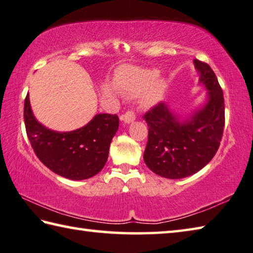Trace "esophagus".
Listing matches in <instances>:
<instances>
[{
  "label": "esophagus",
  "instance_id": "obj_1",
  "mask_svg": "<svg viewBox=\"0 0 253 253\" xmlns=\"http://www.w3.org/2000/svg\"><path fill=\"white\" fill-rule=\"evenodd\" d=\"M121 120L128 125V123H132L135 120V114L133 111H126L125 114L121 116Z\"/></svg>",
  "mask_w": 253,
  "mask_h": 253
}]
</instances>
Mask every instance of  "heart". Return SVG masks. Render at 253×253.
Listing matches in <instances>:
<instances>
[{
	"label": "heart",
	"instance_id": "b5f03b06",
	"mask_svg": "<svg viewBox=\"0 0 253 253\" xmlns=\"http://www.w3.org/2000/svg\"><path fill=\"white\" fill-rule=\"evenodd\" d=\"M157 69L128 68L120 79L121 87L130 94H141L144 107H153L164 99L169 89V80L159 77Z\"/></svg>",
	"mask_w": 253,
	"mask_h": 253
}]
</instances>
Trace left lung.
<instances>
[{"label": "left lung", "instance_id": "obj_1", "mask_svg": "<svg viewBox=\"0 0 253 253\" xmlns=\"http://www.w3.org/2000/svg\"><path fill=\"white\" fill-rule=\"evenodd\" d=\"M198 84L207 90L201 107L179 114L169 103H160L147 112L149 139L145 164L165 178L179 179L201 170L216 154L225 126V101L215 73L209 65L194 60Z\"/></svg>", "mask_w": 253, "mask_h": 253}]
</instances>
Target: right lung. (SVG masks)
I'll return each instance as SVG.
<instances>
[{"instance_id":"obj_1","label":"right lung","mask_w":253,"mask_h":253,"mask_svg":"<svg viewBox=\"0 0 253 253\" xmlns=\"http://www.w3.org/2000/svg\"><path fill=\"white\" fill-rule=\"evenodd\" d=\"M24 121L28 140L42 163L73 180L88 179L103 169L119 127L117 114L99 113L77 130L54 131L35 118L28 94L24 103Z\"/></svg>"}]
</instances>
